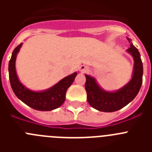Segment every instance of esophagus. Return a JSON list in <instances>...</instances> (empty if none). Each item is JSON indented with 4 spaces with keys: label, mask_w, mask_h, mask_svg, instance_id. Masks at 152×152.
Returning <instances> with one entry per match:
<instances>
[{
    "label": "esophagus",
    "mask_w": 152,
    "mask_h": 152,
    "mask_svg": "<svg viewBox=\"0 0 152 152\" xmlns=\"http://www.w3.org/2000/svg\"><path fill=\"white\" fill-rule=\"evenodd\" d=\"M79 71L80 72H82V73H86V72H88L89 71V68L88 66H86V65H81L79 68Z\"/></svg>",
    "instance_id": "34e87169"
}]
</instances>
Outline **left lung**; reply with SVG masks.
<instances>
[{
    "label": "left lung",
    "instance_id": "left-lung-1",
    "mask_svg": "<svg viewBox=\"0 0 152 152\" xmlns=\"http://www.w3.org/2000/svg\"><path fill=\"white\" fill-rule=\"evenodd\" d=\"M130 47L127 49L135 61L132 78L123 88L116 92H107L101 89L94 78L85 75V90L87 100L93 108L101 112H114L119 110L133 100L138 94L142 84L143 65L139 50L132 45L127 37Z\"/></svg>",
    "mask_w": 152,
    "mask_h": 152
}]
</instances>
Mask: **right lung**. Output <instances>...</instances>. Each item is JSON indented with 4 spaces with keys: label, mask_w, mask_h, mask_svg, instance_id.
I'll list each match as a JSON object with an SVG mask.
<instances>
[{
    "label": "right lung",
    "mask_w": 152,
    "mask_h": 152,
    "mask_svg": "<svg viewBox=\"0 0 152 152\" xmlns=\"http://www.w3.org/2000/svg\"><path fill=\"white\" fill-rule=\"evenodd\" d=\"M22 43L16 47L9 61V78L10 85L16 96L31 108L40 111H50L59 107L65 100L66 91L72 85L77 73L68 75L50 89L42 92H34L27 89L20 82L15 69V61L17 52Z\"/></svg>",
    "instance_id": "right-lung-1"
}]
</instances>
